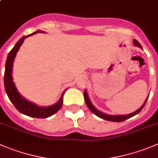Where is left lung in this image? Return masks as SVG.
<instances>
[{
	"instance_id": "obj_1",
	"label": "left lung",
	"mask_w": 158,
	"mask_h": 158,
	"mask_svg": "<svg viewBox=\"0 0 158 158\" xmlns=\"http://www.w3.org/2000/svg\"><path fill=\"white\" fill-rule=\"evenodd\" d=\"M133 43H134V45H135V46H137V47H139V48H142V46L140 45V44H139V43L136 40H134ZM84 99H85V102H86V105H87V107H89V110H90L94 114H96L97 117L104 119V120L110 121V122H123V121H125V120H127V119L132 118V116L135 115V114H137L138 113L140 112L141 110H142V109L143 108L144 106H145L146 103H147V99L146 100V101L144 102V104H143L142 107H141L139 109H138L137 110H135V112L132 113V114H127V115H108V114H104V113L101 112V111H99L98 110H97V109L94 107V105L91 104L90 101H89V97H88V95H87V94H86V90L84 91Z\"/></svg>"
}]
</instances>
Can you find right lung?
I'll list each match as a JSON object with an SVG mask.
<instances>
[{
    "mask_svg": "<svg viewBox=\"0 0 158 158\" xmlns=\"http://www.w3.org/2000/svg\"><path fill=\"white\" fill-rule=\"evenodd\" d=\"M39 32H40V31H36V32H33L32 34H35V33ZM30 35H28L26 37L23 36L16 43L14 48L11 49V51L8 54L7 61H6L5 72H4V88H5L6 94L8 95L9 100L14 104L15 108L19 110V112H21L23 114H26V115L30 116V117L38 118H48L55 114L57 110L61 108L63 103V94H64V93L61 95L58 102L56 103L54 105L47 107H38L36 104L29 102L26 99H24L18 93L17 89L15 86L14 82H12V76H11L12 73H11V72H12V64L15 54L19 51L20 46L23 44L25 38L29 36Z\"/></svg>",
    "mask_w": 158,
    "mask_h": 158,
    "instance_id": "1",
    "label": "right lung"
}]
</instances>
